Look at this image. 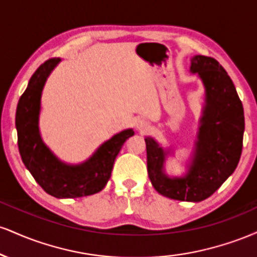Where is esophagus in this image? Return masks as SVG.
Returning <instances> with one entry per match:
<instances>
[{
	"label": "esophagus",
	"mask_w": 257,
	"mask_h": 257,
	"mask_svg": "<svg viewBox=\"0 0 257 257\" xmlns=\"http://www.w3.org/2000/svg\"><path fill=\"white\" fill-rule=\"evenodd\" d=\"M135 126H137L139 132H145L149 128V123L145 119H138L137 123H135Z\"/></svg>",
	"instance_id": "1"
}]
</instances>
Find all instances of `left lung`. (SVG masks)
<instances>
[{
  "mask_svg": "<svg viewBox=\"0 0 257 257\" xmlns=\"http://www.w3.org/2000/svg\"><path fill=\"white\" fill-rule=\"evenodd\" d=\"M190 72L204 85V104L191 157L181 176L168 175L166 162L174 156L151 137L145 138L147 173L155 190L168 198L202 202L229 176L240 159L244 110L232 79L219 61L204 55L191 59Z\"/></svg>",
  "mask_w": 257,
  "mask_h": 257,
  "instance_id": "1",
  "label": "left lung"
}]
</instances>
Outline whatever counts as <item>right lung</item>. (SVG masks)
Segmentation results:
<instances>
[{
    "label": "right lung",
    "instance_id": "obj_1",
    "mask_svg": "<svg viewBox=\"0 0 257 257\" xmlns=\"http://www.w3.org/2000/svg\"><path fill=\"white\" fill-rule=\"evenodd\" d=\"M60 58L49 59L31 76L17 106L16 128L23 163L47 193L55 198H79L98 193L110 180L114 159L133 129H124L102 143L89 158L78 164L59 159L44 144L40 132L42 91Z\"/></svg>",
    "mask_w": 257,
    "mask_h": 257
}]
</instances>
